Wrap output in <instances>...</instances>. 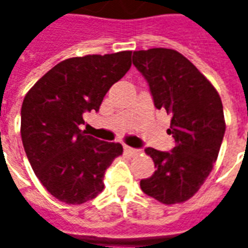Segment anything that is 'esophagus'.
<instances>
[{
  "label": "esophagus",
  "mask_w": 248,
  "mask_h": 248,
  "mask_svg": "<svg viewBox=\"0 0 248 248\" xmlns=\"http://www.w3.org/2000/svg\"><path fill=\"white\" fill-rule=\"evenodd\" d=\"M124 151H126V154H129V155H137V154H140V150L138 149H133V147H130V146H124Z\"/></svg>",
  "instance_id": "34e87169"
}]
</instances>
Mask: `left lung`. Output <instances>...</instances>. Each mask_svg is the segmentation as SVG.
<instances>
[{
  "instance_id": "obj_1",
  "label": "left lung",
  "mask_w": 248,
  "mask_h": 248,
  "mask_svg": "<svg viewBox=\"0 0 248 248\" xmlns=\"http://www.w3.org/2000/svg\"><path fill=\"white\" fill-rule=\"evenodd\" d=\"M133 63L149 83L155 108L172 117L167 134L175 140L171 151L146 149L156 170L140 181V188L165 204L186 202L201 188L218 158L226 130L220 97L177 50L134 51Z\"/></svg>"
}]
</instances>
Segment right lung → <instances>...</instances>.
I'll return each instance as SVG.
<instances>
[{
  "label": "right lung",
  "mask_w": 248,
  "mask_h": 248,
  "mask_svg": "<svg viewBox=\"0 0 248 248\" xmlns=\"http://www.w3.org/2000/svg\"><path fill=\"white\" fill-rule=\"evenodd\" d=\"M131 51L74 57L35 82L21 108V137L35 175L51 195L82 204L102 192L105 171L122 145L79 130L108 89L129 71Z\"/></svg>",
  "instance_id": "add662e5"
}]
</instances>
